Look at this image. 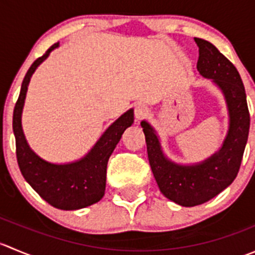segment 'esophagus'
<instances>
[{"label": "esophagus", "instance_id": "esophagus-1", "mask_svg": "<svg viewBox=\"0 0 255 255\" xmlns=\"http://www.w3.org/2000/svg\"><path fill=\"white\" fill-rule=\"evenodd\" d=\"M148 115H149V110L148 107L144 106V105H138V106L134 109V117L137 121L143 120V118H145Z\"/></svg>", "mask_w": 255, "mask_h": 255}]
</instances>
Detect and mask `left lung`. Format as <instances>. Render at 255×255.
Returning a JSON list of instances; mask_svg holds the SVG:
<instances>
[{
    "instance_id": "left-lung-1",
    "label": "left lung",
    "mask_w": 255,
    "mask_h": 255,
    "mask_svg": "<svg viewBox=\"0 0 255 255\" xmlns=\"http://www.w3.org/2000/svg\"><path fill=\"white\" fill-rule=\"evenodd\" d=\"M195 42L200 54L197 70L221 87L230 110V132L221 150L199 165H176L163 155L153 128L145 121L140 123L149 164L161 194L186 207L207 202L232 184L241 168L251 125L246 90L236 66L207 40L195 38Z\"/></svg>"
}]
</instances>
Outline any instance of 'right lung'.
Masks as SVG:
<instances>
[{"mask_svg":"<svg viewBox=\"0 0 255 255\" xmlns=\"http://www.w3.org/2000/svg\"><path fill=\"white\" fill-rule=\"evenodd\" d=\"M59 43L50 48L30 65L22 82L19 96L13 110V132L16 137L18 166L25 181L43 200L60 210H79L99 202L105 195L107 161L121 135L133 123V110L121 116L104 133L92 150L80 161L55 165L35 155L25 142L20 126V113L32 74Z\"/></svg>","mask_w":255,"mask_h":255,"instance_id":"1","label":"right lung"}]
</instances>
